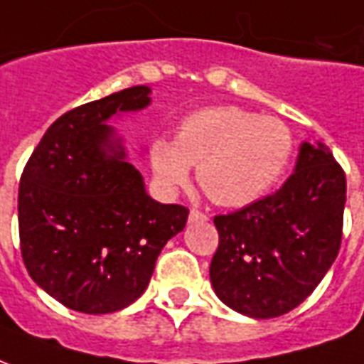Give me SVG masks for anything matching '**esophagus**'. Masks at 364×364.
<instances>
[{"label":"esophagus","mask_w":364,"mask_h":364,"mask_svg":"<svg viewBox=\"0 0 364 364\" xmlns=\"http://www.w3.org/2000/svg\"><path fill=\"white\" fill-rule=\"evenodd\" d=\"M205 219H208V215L201 213V211H198V209H192V211H190V221L192 223L205 221Z\"/></svg>","instance_id":"34e87169"}]
</instances>
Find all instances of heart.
<instances>
[{"mask_svg":"<svg viewBox=\"0 0 364 364\" xmlns=\"http://www.w3.org/2000/svg\"><path fill=\"white\" fill-rule=\"evenodd\" d=\"M293 156V135L272 116L238 106H215L190 114L176 139L151 147V166L166 192L184 186L192 164L198 182L219 205H246L273 188Z\"/></svg>","mask_w":364,"mask_h":364,"instance_id":"1","label":"heart"}]
</instances>
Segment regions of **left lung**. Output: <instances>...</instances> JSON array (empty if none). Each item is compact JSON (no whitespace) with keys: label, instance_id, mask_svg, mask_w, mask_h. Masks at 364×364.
I'll use <instances>...</instances> for the list:
<instances>
[{"label":"left lung","instance_id":"left-lung-1","mask_svg":"<svg viewBox=\"0 0 364 364\" xmlns=\"http://www.w3.org/2000/svg\"><path fill=\"white\" fill-rule=\"evenodd\" d=\"M346 172L323 143H302L279 190L213 219L219 232L209 277L227 306L250 318L296 309L338 258Z\"/></svg>","mask_w":364,"mask_h":364}]
</instances>
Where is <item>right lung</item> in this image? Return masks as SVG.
I'll list each match as a JSON object with an SVG mask.
<instances>
[{"label":"right lung","mask_w":364,"mask_h":364,"mask_svg":"<svg viewBox=\"0 0 364 364\" xmlns=\"http://www.w3.org/2000/svg\"><path fill=\"white\" fill-rule=\"evenodd\" d=\"M129 87L60 116L42 135L18 184V238L28 275L77 312L129 306L149 285L159 254L186 227L188 208L159 203L110 141L106 120L149 105Z\"/></svg>","instance_id":"obj_1"}]
</instances>
